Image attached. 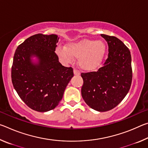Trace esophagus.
I'll list each match as a JSON object with an SVG mask.
<instances>
[{
  "instance_id": "obj_1",
  "label": "esophagus",
  "mask_w": 148,
  "mask_h": 148,
  "mask_svg": "<svg viewBox=\"0 0 148 148\" xmlns=\"http://www.w3.org/2000/svg\"><path fill=\"white\" fill-rule=\"evenodd\" d=\"M74 75H76V76H78V75H79L80 74V73H79V72L77 71V70H76V69H74Z\"/></svg>"
}]
</instances>
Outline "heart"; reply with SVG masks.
<instances>
[{"label":"heart","instance_id":"obj_1","mask_svg":"<svg viewBox=\"0 0 148 148\" xmlns=\"http://www.w3.org/2000/svg\"><path fill=\"white\" fill-rule=\"evenodd\" d=\"M106 51V46L102 41L84 40L71 42L66 47H57L56 54L62 61L69 63L74 58L78 59L80 68L87 71L97 70L101 66Z\"/></svg>","mask_w":148,"mask_h":148}]
</instances>
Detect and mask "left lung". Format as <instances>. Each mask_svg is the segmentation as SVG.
<instances>
[{"mask_svg": "<svg viewBox=\"0 0 148 148\" xmlns=\"http://www.w3.org/2000/svg\"><path fill=\"white\" fill-rule=\"evenodd\" d=\"M108 45V56L97 72L82 73V96L92 109L106 112L123 99L130 89L132 72L131 56L123 42L116 37L101 34Z\"/></svg>", "mask_w": 148, "mask_h": 148, "instance_id": "8db88e82", "label": "left lung"}]
</instances>
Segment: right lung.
<instances>
[{
  "mask_svg": "<svg viewBox=\"0 0 148 148\" xmlns=\"http://www.w3.org/2000/svg\"><path fill=\"white\" fill-rule=\"evenodd\" d=\"M58 39L56 34H34L20 44L15 52L12 84L22 101L35 111L54 109L74 76L72 68L62 66L55 53Z\"/></svg>",
  "mask_w": 148,
  "mask_h": 148,
  "instance_id": "1",
  "label": "right lung"
}]
</instances>
